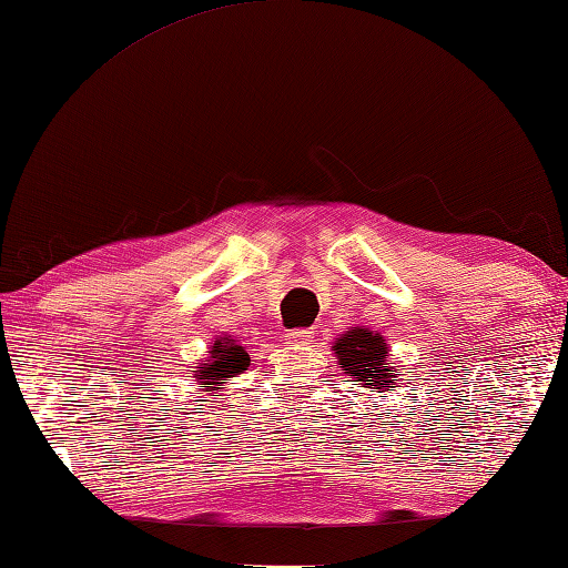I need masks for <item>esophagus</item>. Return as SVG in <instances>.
Listing matches in <instances>:
<instances>
[{"label": "esophagus", "mask_w": 568, "mask_h": 568, "mask_svg": "<svg viewBox=\"0 0 568 568\" xmlns=\"http://www.w3.org/2000/svg\"><path fill=\"white\" fill-rule=\"evenodd\" d=\"M312 339H315V332L312 329H291L285 334L287 344H310Z\"/></svg>", "instance_id": "1"}]
</instances>
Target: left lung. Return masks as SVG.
Returning <instances> with one entry per match:
<instances>
[{
  "label": "left lung",
  "mask_w": 568,
  "mask_h": 568,
  "mask_svg": "<svg viewBox=\"0 0 568 568\" xmlns=\"http://www.w3.org/2000/svg\"><path fill=\"white\" fill-rule=\"evenodd\" d=\"M332 352L336 354L339 368L346 376H352L361 388L381 393V397L388 395L390 388H397L400 368L390 366V346L381 332H373L368 327H352L339 334Z\"/></svg>",
  "instance_id": "obj_1"
}]
</instances>
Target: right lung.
Returning <instances> with one entry per match:
<instances>
[{"instance_id":"obj_1","label":"right lung","mask_w":568,"mask_h":568,"mask_svg":"<svg viewBox=\"0 0 568 568\" xmlns=\"http://www.w3.org/2000/svg\"><path fill=\"white\" fill-rule=\"evenodd\" d=\"M251 364V358L246 354V346L241 344L239 336H216V342L210 346L207 358L202 361L197 366L195 378L197 381V388L202 393H212V390H220V385H224L226 381L236 378L239 373H244Z\"/></svg>"}]
</instances>
